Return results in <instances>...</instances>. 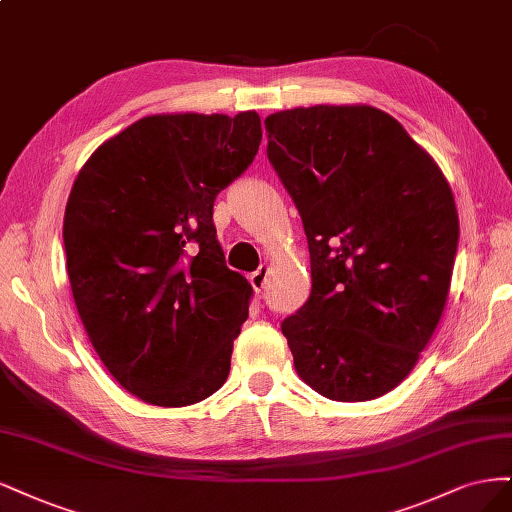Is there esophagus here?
I'll use <instances>...</instances> for the list:
<instances>
[{
    "label": "esophagus",
    "instance_id": "esophagus-1",
    "mask_svg": "<svg viewBox=\"0 0 512 512\" xmlns=\"http://www.w3.org/2000/svg\"><path fill=\"white\" fill-rule=\"evenodd\" d=\"M249 280H251L253 289H255L257 293H261L263 287H266V280H268V268H266V266H259V268L249 276Z\"/></svg>",
    "mask_w": 512,
    "mask_h": 512
}]
</instances>
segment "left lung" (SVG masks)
Masks as SVG:
<instances>
[{"mask_svg":"<svg viewBox=\"0 0 512 512\" xmlns=\"http://www.w3.org/2000/svg\"><path fill=\"white\" fill-rule=\"evenodd\" d=\"M268 159L310 251L306 304L280 323L302 381L364 402L415 368L447 304L459 240L451 187L387 112L270 114Z\"/></svg>","mask_w":512,"mask_h":512,"instance_id":"left-lung-1","label":"left lung"}]
</instances>
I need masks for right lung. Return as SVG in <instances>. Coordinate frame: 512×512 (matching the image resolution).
Instances as JSON below:
<instances>
[{
	"instance_id": "right-lung-1",
	"label": "right lung",
	"mask_w": 512,
	"mask_h": 512,
	"mask_svg": "<svg viewBox=\"0 0 512 512\" xmlns=\"http://www.w3.org/2000/svg\"><path fill=\"white\" fill-rule=\"evenodd\" d=\"M259 114H153L78 172L63 244L78 315L140 400L189 406L223 387L251 285L227 268L212 206L251 166Z\"/></svg>"
}]
</instances>
